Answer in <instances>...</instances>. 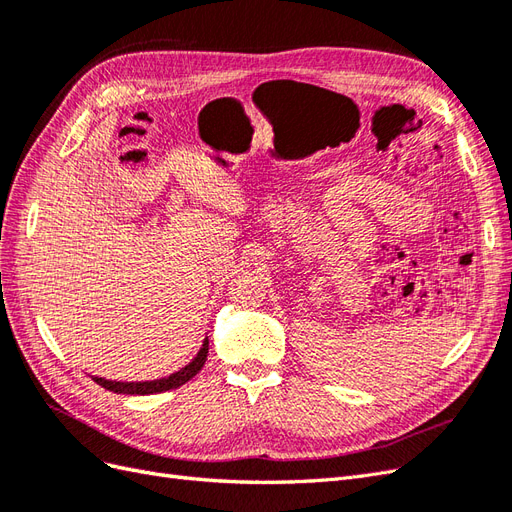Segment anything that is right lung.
<instances>
[{
    "label": "right lung",
    "instance_id": "1",
    "mask_svg": "<svg viewBox=\"0 0 512 512\" xmlns=\"http://www.w3.org/2000/svg\"><path fill=\"white\" fill-rule=\"evenodd\" d=\"M207 352H209V337H205L203 346L196 352L194 359L183 365L179 371H173L170 376L158 378V380H143V382H123V380H106L100 376H91L94 382H98L104 389L119 393V395H153V393H164V391H173L179 389L181 384L192 380L200 369H203L207 361Z\"/></svg>",
    "mask_w": 512,
    "mask_h": 512
}]
</instances>
